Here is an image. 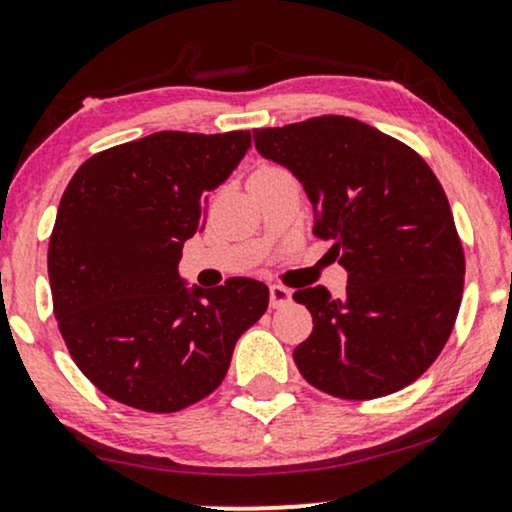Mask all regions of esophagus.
<instances>
[{"label": "esophagus", "instance_id": "34e87169", "mask_svg": "<svg viewBox=\"0 0 512 512\" xmlns=\"http://www.w3.org/2000/svg\"><path fill=\"white\" fill-rule=\"evenodd\" d=\"M286 303H291V289H286V286L281 284L269 286V305H272V308H281V305Z\"/></svg>", "mask_w": 512, "mask_h": 512}]
</instances>
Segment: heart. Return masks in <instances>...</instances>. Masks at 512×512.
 I'll return each instance as SVG.
<instances>
[{"label": "heart", "instance_id": "b5f03b06", "mask_svg": "<svg viewBox=\"0 0 512 512\" xmlns=\"http://www.w3.org/2000/svg\"><path fill=\"white\" fill-rule=\"evenodd\" d=\"M267 168H276V166H260L257 170H267Z\"/></svg>", "mask_w": 512, "mask_h": 512}]
</instances>
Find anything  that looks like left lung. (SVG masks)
Segmentation results:
<instances>
[{"mask_svg":"<svg viewBox=\"0 0 512 512\" xmlns=\"http://www.w3.org/2000/svg\"><path fill=\"white\" fill-rule=\"evenodd\" d=\"M257 151L296 175L315 228L349 272L344 298L293 293L313 332L293 349L301 375L342 399H375L426 373L448 342L464 252L443 187L407 144L344 115L255 129Z\"/></svg>","mask_w":512,"mask_h":512,"instance_id":"obj_1","label":"left lung"}]
</instances>
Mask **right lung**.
Instances as JSON below:
<instances>
[{
    "mask_svg": "<svg viewBox=\"0 0 512 512\" xmlns=\"http://www.w3.org/2000/svg\"><path fill=\"white\" fill-rule=\"evenodd\" d=\"M250 132H156L91 156L57 209L48 274L81 373L127 407L170 414L226 378L238 337L269 305L262 281L187 289L182 245L204 231L207 192L236 170Z\"/></svg>",
    "mask_w": 512,
    "mask_h": 512,
    "instance_id": "add662e5",
    "label": "right lung"
}]
</instances>
